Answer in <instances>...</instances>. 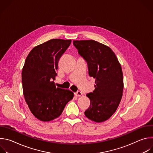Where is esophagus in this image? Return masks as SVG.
I'll use <instances>...</instances> for the list:
<instances>
[{
    "instance_id": "1",
    "label": "esophagus",
    "mask_w": 153,
    "mask_h": 153,
    "mask_svg": "<svg viewBox=\"0 0 153 153\" xmlns=\"http://www.w3.org/2000/svg\"><path fill=\"white\" fill-rule=\"evenodd\" d=\"M74 94H75V96H76L79 97V96H82V92H81V91H77L76 93H74Z\"/></svg>"
}]
</instances>
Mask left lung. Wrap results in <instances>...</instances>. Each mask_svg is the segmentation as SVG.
<instances>
[{"mask_svg": "<svg viewBox=\"0 0 153 153\" xmlns=\"http://www.w3.org/2000/svg\"><path fill=\"white\" fill-rule=\"evenodd\" d=\"M79 54L88 64V74L95 79V89L86 94L90 105L85 116L96 122H102L116 112L123 89L120 63L112 50L93 40H73Z\"/></svg>", "mask_w": 153, "mask_h": 153, "instance_id": "8db88e82", "label": "left lung"}]
</instances>
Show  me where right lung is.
I'll use <instances>...</instances> for the list:
<instances>
[{"instance_id":"add662e5","label":"right lung","mask_w":153,"mask_h":153,"mask_svg":"<svg viewBox=\"0 0 153 153\" xmlns=\"http://www.w3.org/2000/svg\"><path fill=\"white\" fill-rule=\"evenodd\" d=\"M71 40L53 39L42 43L28 54L22 72L25 100L32 114L43 122H49L62 114L74 97L69 90L56 88L58 62L71 44Z\"/></svg>"}]
</instances>
